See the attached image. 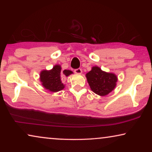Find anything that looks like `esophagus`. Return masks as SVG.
<instances>
[{
  "label": "esophagus",
  "mask_w": 152,
  "mask_h": 152,
  "mask_svg": "<svg viewBox=\"0 0 152 152\" xmlns=\"http://www.w3.org/2000/svg\"><path fill=\"white\" fill-rule=\"evenodd\" d=\"M74 72H75V73H76V74H82V70L81 69V68H77V69L75 70Z\"/></svg>",
  "instance_id": "obj_1"
}]
</instances>
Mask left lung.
<instances>
[{
  "instance_id": "left-lung-1",
  "label": "left lung",
  "mask_w": 152,
  "mask_h": 152,
  "mask_svg": "<svg viewBox=\"0 0 152 152\" xmlns=\"http://www.w3.org/2000/svg\"><path fill=\"white\" fill-rule=\"evenodd\" d=\"M86 77L91 90L100 96H105L114 90L118 81L115 74L103 71L98 66H93Z\"/></svg>"
}]
</instances>
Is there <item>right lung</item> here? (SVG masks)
<instances>
[{
  "label": "right lung",
  "mask_w": 152,
  "mask_h": 152,
  "mask_svg": "<svg viewBox=\"0 0 152 152\" xmlns=\"http://www.w3.org/2000/svg\"><path fill=\"white\" fill-rule=\"evenodd\" d=\"M71 74H72L71 70H64L61 72V66L55 65L53 69L44 70L41 72L40 81L45 89L51 92H58L65 87L61 82V76L68 77Z\"/></svg>",
  "instance_id": "right-lung-1"
}]
</instances>
